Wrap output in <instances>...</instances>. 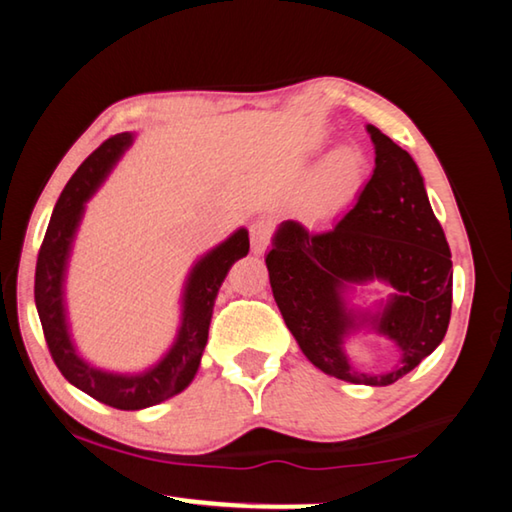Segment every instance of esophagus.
<instances>
[{
    "label": "esophagus",
    "mask_w": 512,
    "mask_h": 512,
    "mask_svg": "<svg viewBox=\"0 0 512 512\" xmlns=\"http://www.w3.org/2000/svg\"><path fill=\"white\" fill-rule=\"evenodd\" d=\"M271 235H273V228H271V221H255L250 225V246H253V253L255 255H264L268 244H271Z\"/></svg>",
    "instance_id": "1"
}]
</instances>
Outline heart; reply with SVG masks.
Listing matches in <instances>:
<instances>
[{
	"label": "heart",
	"instance_id": "1",
	"mask_svg": "<svg viewBox=\"0 0 512 512\" xmlns=\"http://www.w3.org/2000/svg\"><path fill=\"white\" fill-rule=\"evenodd\" d=\"M366 176V155L354 144L334 149L318 164L302 198V212L309 221H329L339 216L354 198Z\"/></svg>",
	"mask_w": 512,
	"mask_h": 512
}]
</instances>
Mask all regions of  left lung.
Listing matches in <instances>:
<instances>
[{
	"instance_id": "8db88e82",
	"label": "left lung",
	"mask_w": 512,
	"mask_h": 512,
	"mask_svg": "<svg viewBox=\"0 0 512 512\" xmlns=\"http://www.w3.org/2000/svg\"><path fill=\"white\" fill-rule=\"evenodd\" d=\"M375 171L357 205L332 230L311 235L282 221L266 255L273 298L293 339L318 370L363 386H388L445 339L452 316V253L431 210L418 164L368 124ZM384 281L394 289L375 310L349 305L354 286ZM359 328L386 335L401 359L386 373H363L344 341Z\"/></svg>"
}]
</instances>
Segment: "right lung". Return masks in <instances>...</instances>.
Wrapping results in <instances>:
<instances>
[{"mask_svg":"<svg viewBox=\"0 0 512 512\" xmlns=\"http://www.w3.org/2000/svg\"><path fill=\"white\" fill-rule=\"evenodd\" d=\"M133 137V133L110 137L69 178L51 214L36 264V307L51 359L56 361L69 384L121 411H140L146 406H155L192 384L201 366L207 332H210L216 293L232 264L246 257L250 248L248 230L239 228L192 266L183 289L178 334L155 366L135 375H121V372L101 370L85 361L76 350L67 323L65 277L69 253H72L76 230L83 219L85 203L133 144Z\"/></svg>","mask_w":512,"mask_h":512,"instance_id":"right-lung-1","label":"right lung"}]
</instances>
